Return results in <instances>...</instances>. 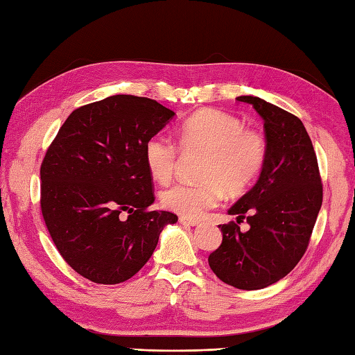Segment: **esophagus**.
<instances>
[{"mask_svg": "<svg viewBox=\"0 0 355 355\" xmlns=\"http://www.w3.org/2000/svg\"><path fill=\"white\" fill-rule=\"evenodd\" d=\"M178 220H180V224H183V225H192V227H195V225L200 224V220L192 219V218H186V216H180Z\"/></svg>", "mask_w": 355, "mask_h": 355, "instance_id": "34e87169", "label": "esophagus"}]
</instances>
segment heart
Listing matches in <instances>:
<instances>
[{"instance_id": "obj_1", "label": "heart", "mask_w": 355, "mask_h": 355, "mask_svg": "<svg viewBox=\"0 0 355 355\" xmlns=\"http://www.w3.org/2000/svg\"><path fill=\"white\" fill-rule=\"evenodd\" d=\"M178 144L184 154H205L198 184L177 183L160 195L164 209L186 218H200L224 196H239L255 183L268 162L269 145L260 130L245 127L233 114L200 110L180 128ZM146 168L159 183L174 177L180 148L163 135H154L144 148Z\"/></svg>"}]
</instances>
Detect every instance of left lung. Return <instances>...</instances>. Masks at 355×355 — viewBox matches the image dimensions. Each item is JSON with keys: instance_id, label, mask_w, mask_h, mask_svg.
Here are the masks:
<instances>
[{"instance_id": "left-lung-1", "label": "left lung", "mask_w": 355, "mask_h": 355, "mask_svg": "<svg viewBox=\"0 0 355 355\" xmlns=\"http://www.w3.org/2000/svg\"><path fill=\"white\" fill-rule=\"evenodd\" d=\"M265 121L268 162L260 178L232 209L237 222L219 225L222 243L209 265L222 282L242 291L277 283L298 265L322 205L315 148L300 118L257 96H237ZM246 218L250 230L240 232Z\"/></svg>"}]
</instances>
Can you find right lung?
<instances>
[{
	"label": "right lung",
	"instance_id": "right-lung-1",
	"mask_svg": "<svg viewBox=\"0 0 355 355\" xmlns=\"http://www.w3.org/2000/svg\"><path fill=\"white\" fill-rule=\"evenodd\" d=\"M174 116L155 100L113 95L73 110L40 164V210L57 251L96 284L127 282L150 260L171 211L150 210L144 148Z\"/></svg>",
	"mask_w": 355,
	"mask_h": 355
}]
</instances>
